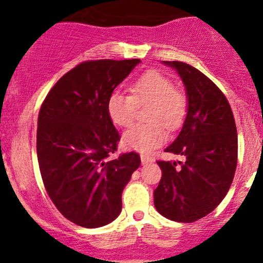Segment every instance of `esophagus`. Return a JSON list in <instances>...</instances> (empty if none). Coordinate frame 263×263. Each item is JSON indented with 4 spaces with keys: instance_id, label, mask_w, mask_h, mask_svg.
<instances>
[{
    "instance_id": "esophagus-1",
    "label": "esophagus",
    "mask_w": 263,
    "mask_h": 263,
    "mask_svg": "<svg viewBox=\"0 0 263 263\" xmlns=\"http://www.w3.org/2000/svg\"><path fill=\"white\" fill-rule=\"evenodd\" d=\"M140 159H141V164H143V165H146V164L152 163V161H153L152 158H149V156H145V155H141Z\"/></svg>"
}]
</instances>
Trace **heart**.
I'll use <instances>...</instances> for the list:
<instances>
[{
  "label": "heart",
  "mask_w": 263,
  "mask_h": 263,
  "mask_svg": "<svg viewBox=\"0 0 263 263\" xmlns=\"http://www.w3.org/2000/svg\"><path fill=\"white\" fill-rule=\"evenodd\" d=\"M130 94L114 90L109 96L107 111L118 126H129L134 120L138 107L149 105L147 124L132 126L123 135L128 149L149 153L166 139V130L179 128L187 113V98L174 88L173 81L164 73L152 69L138 77L130 85Z\"/></svg>",
  "instance_id": "b5f03b06"
}]
</instances>
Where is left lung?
<instances>
[{"mask_svg": "<svg viewBox=\"0 0 263 263\" xmlns=\"http://www.w3.org/2000/svg\"><path fill=\"white\" fill-rule=\"evenodd\" d=\"M179 73L186 89L187 114L178 138L165 149L184 161H163L154 190L159 214L178 222L202 219L222 201L237 165V130L226 97L199 69L163 62Z\"/></svg>", "mask_w": 263, "mask_h": 263, "instance_id": "8db88e82", "label": "left lung"}]
</instances>
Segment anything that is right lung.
<instances>
[{
  "instance_id": "right-lung-1",
  "label": "right lung",
  "mask_w": 263,
  "mask_h": 263,
  "mask_svg": "<svg viewBox=\"0 0 263 263\" xmlns=\"http://www.w3.org/2000/svg\"><path fill=\"white\" fill-rule=\"evenodd\" d=\"M140 60L87 61L57 82L38 114L37 158L44 187L58 211L96 229L116 220L122 193L139 167L135 152L109 159L120 137L107 102Z\"/></svg>"
}]
</instances>
